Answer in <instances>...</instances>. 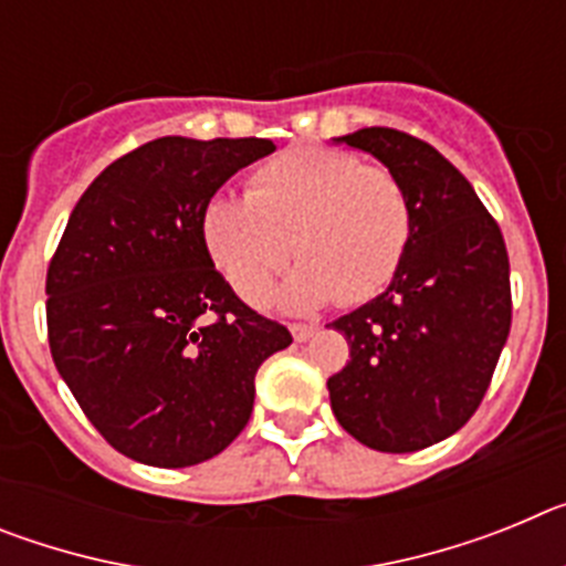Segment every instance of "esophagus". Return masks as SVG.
Instances as JSON below:
<instances>
[{
    "label": "esophagus",
    "instance_id": "obj_1",
    "mask_svg": "<svg viewBox=\"0 0 566 566\" xmlns=\"http://www.w3.org/2000/svg\"><path fill=\"white\" fill-rule=\"evenodd\" d=\"M289 328H292V337L297 339V343H306V339L317 332V326H312V323H292Z\"/></svg>",
    "mask_w": 566,
    "mask_h": 566
}]
</instances>
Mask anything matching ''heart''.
<instances>
[{
  "label": "heart",
  "mask_w": 566,
  "mask_h": 566,
  "mask_svg": "<svg viewBox=\"0 0 566 566\" xmlns=\"http://www.w3.org/2000/svg\"><path fill=\"white\" fill-rule=\"evenodd\" d=\"M201 229L212 263L252 306L266 303L292 252L300 266L280 292L283 306L312 312L334 297L359 306L397 277L413 201L388 167L303 147L254 169L247 198L209 201Z\"/></svg>",
  "instance_id": "heart-1"
}]
</instances>
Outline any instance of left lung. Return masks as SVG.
<instances>
[{
	"label": "left lung",
	"instance_id": "obj_1",
	"mask_svg": "<svg viewBox=\"0 0 566 566\" xmlns=\"http://www.w3.org/2000/svg\"><path fill=\"white\" fill-rule=\"evenodd\" d=\"M371 153L413 201V238L391 286L334 319L352 359L328 377L332 411L357 442L422 451L484 399L510 334V260L493 214L431 144L391 127L337 138Z\"/></svg>",
	"mask_w": 566,
	"mask_h": 566
}]
</instances>
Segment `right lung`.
Instances as JSON below:
<instances>
[{
  "label": "right lung",
  "instance_id": "1",
  "mask_svg": "<svg viewBox=\"0 0 566 566\" xmlns=\"http://www.w3.org/2000/svg\"><path fill=\"white\" fill-rule=\"evenodd\" d=\"M269 138H155L109 164L48 266V339L84 417L153 468L218 457L247 428L260 363L292 343L214 269L203 209Z\"/></svg>",
  "mask_w": 566,
  "mask_h": 566
}]
</instances>
